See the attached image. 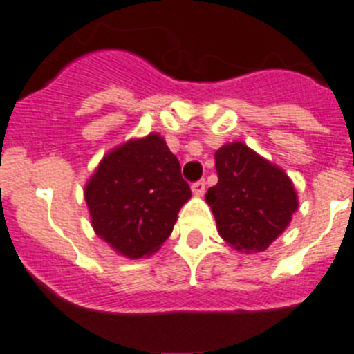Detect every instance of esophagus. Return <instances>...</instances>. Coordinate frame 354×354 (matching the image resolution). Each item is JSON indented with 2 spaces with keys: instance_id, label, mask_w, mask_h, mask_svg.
Instances as JSON below:
<instances>
[{
  "instance_id": "1",
  "label": "esophagus",
  "mask_w": 354,
  "mask_h": 354,
  "mask_svg": "<svg viewBox=\"0 0 354 354\" xmlns=\"http://www.w3.org/2000/svg\"><path fill=\"white\" fill-rule=\"evenodd\" d=\"M205 187H207V183H205V180H199L196 181V183H192V194L194 196H203L205 194Z\"/></svg>"
}]
</instances>
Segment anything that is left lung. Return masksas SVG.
I'll use <instances>...</instances> for the list:
<instances>
[{"mask_svg":"<svg viewBox=\"0 0 354 354\" xmlns=\"http://www.w3.org/2000/svg\"><path fill=\"white\" fill-rule=\"evenodd\" d=\"M219 181L205 196L217 232L232 248L262 253L278 239L297 210V194L283 169L242 142L215 151Z\"/></svg>","mask_w":354,"mask_h":354,"instance_id":"8db88e82","label":"left lung"}]
</instances>
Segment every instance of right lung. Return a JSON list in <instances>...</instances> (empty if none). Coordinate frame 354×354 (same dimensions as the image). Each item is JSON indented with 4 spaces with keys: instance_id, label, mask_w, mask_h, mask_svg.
Listing matches in <instances>:
<instances>
[{
    "instance_id": "add662e5",
    "label": "right lung",
    "mask_w": 354,
    "mask_h": 354,
    "mask_svg": "<svg viewBox=\"0 0 354 354\" xmlns=\"http://www.w3.org/2000/svg\"><path fill=\"white\" fill-rule=\"evenodd\" d=\"M189 198L180 162L158 133L113 147L85 185L92 228L128 258L158 251Z\"/></svg>"
}]
</instances>
